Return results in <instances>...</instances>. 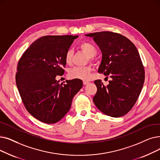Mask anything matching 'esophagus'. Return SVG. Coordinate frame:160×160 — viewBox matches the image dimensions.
<instances>
[{"label":"esophagus","instance_id":"obj_1","mask_svg":"<svg viewBox=\"0 0 160 160\" xmlns=\"http://www.w3.org/2000/svg\"><path fill=\"white\" fill-rule=\"evenodd\" d=\"M89 82L88 81H83V84H84V85H87V84H89Z\"/></svg>","mask_w":160,"mask_h":160}]
</instances>
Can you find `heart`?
<instances>
[{
    "instance_id": "b5f03b06",
    "label": "heart",
    "mask_w": 160,
    "mask_h": 160,
    "mask_svg": "<svg viewBox=\"0 0 160 160\" xmlns=\"http://www.w3.org/2000/svg\"><path fill=\"white\" fill-rule=\"evenodd\" d=\"M81 50L86 53L89 61H93V57L97 53L96 48L88 42H82L80 44ZM73 51L71 49L68 50L65 55V61L67 65H71L72 62ZM92 68L90 66L74 67L69 71V77L83 80H89L91 77Z\"/></svg>"
}]
</instances>
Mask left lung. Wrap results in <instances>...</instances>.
I'll use <instances>...</instances> for the list:
<instances>
[{
	"instance_id": "8db88e82",
	"label": "left lung",
	"mask_w": 160,
	"mask_h": 160,
	"mask_svg": "<svg viewBox=\"0 0 160 160\" xmlns=\"http://www.w3.org/2000/svg\"><path fill=\"white\" fill-rule=\"evenodd\" d=\"M86 36L92 37L101 51L98 72L112 78L107 86L101 80L94 82L97 91L93 102L107 116H124L134 106L144 82V69L137 48L118 33L102 31Z\"/></svg>"
}]
</instances>
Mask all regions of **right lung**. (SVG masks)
<instances>
[{"label": "right lung", "instance_id": "1", "mask_svg": "<svg viewBox=\"0 0 160 160\" xmlns=\"http://www.w3.org/2000/svg\"><path fill=\"white\" fill-rule=\"evenodd\" d=\"M78 35L44 36L26 50L19 60L16 85L27 110L46 123L59 122L70 110L74 96L83 86L80 79L59 84L64 74L65 55Z\"/></svg>", "mask_w": 160, "mask_h": 160}]
</instances>
